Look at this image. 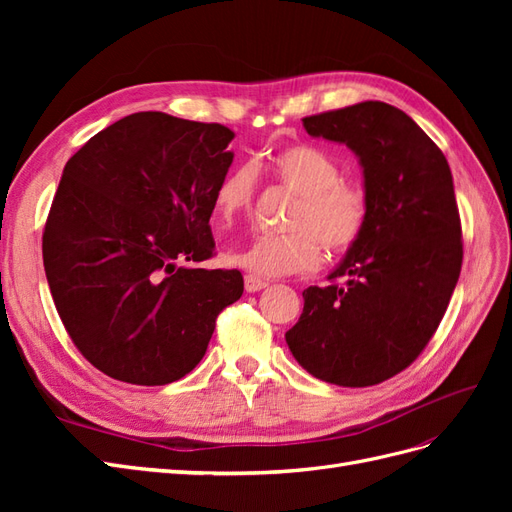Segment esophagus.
I'll list each match as a JSON object with an SVG mask.
<instances>
[{
    "label": "esophagus",
    "mask_w": 512,
    "mask_h": 512,
    "mask_svg": "<svg viewBox=\"0 0 512 512\" xmlns=\"http://www.w3.org/2000/svg\"><path fill=\"white\" fill-rule=\"evenodd\" d=\"M269 284L265 280H260L256 275H245V290L247 292H258L262 288H267Z\"/></svg>",
    "instance_id": "obj_1"
}]
</instances>
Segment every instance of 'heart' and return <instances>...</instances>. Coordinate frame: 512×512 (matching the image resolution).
Returning <instances> with one entry per match:
<instances>
[{
	"instance_id": "heart-1",
	"label": "heart",
	"mask_w": 512,
	"mask_h": 512,
	"mask_svg": "<svg viewBox=\"0 0 512 512\" xmlns=\"http://www.w3.org/2000/svg\"><path fill=\"white\" fill-rule=\"evenodd\" d=\"M269 173L299 194L292 209L288 235L256 237L247 247L232 250L228 262L256 277H284L314 271L322 250L342 254L359 241L367 222V198L356 183L342 179L337 160L314 145L294 143L271 151ZM256 166H232L215 185L213 213L222 224L245 218L256 203Z\"/></svg>"
}]
</instances>
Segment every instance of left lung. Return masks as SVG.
<instances>
[{
    "mask_svg": "<svg viewBox=\"0 0 512 512\" xmlns=\"http://www.w3.org/2000/svg\"><path fill=\"white\" fill-rule=\"evenodd\" d=\"M303 126L359 158L367 222L329 273L344 284L303 290L286 344L318 380L371 386L423 352L453 297L463 247L451 166L412 117L384 102L305 117Z\"/></svg>",
    "mask_w": 512,
    "mask_h": 512,
    "instance_id": "1",
    "label": "left lung"
}]
</instances>
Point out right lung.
<instances>
[{
    "mask_svg": "<svg viewBox=\"0 0 512 512\" xmlns=\"http://www.w3.org/2000/svg\"><path fill=\"white\" fill-rule=\"evenodd\" d=\"M235 132L134 113L68 160L42 237L61 322L85 359L121 382L162 386L200 363L215 318L241 299L213 252L215 185Z\"/></svg>",
    "mask_w": 512,
    "mask_h": 512,
    "instance_id": "right-lung-1",
    "label": "right lung"
}]
</instances>
